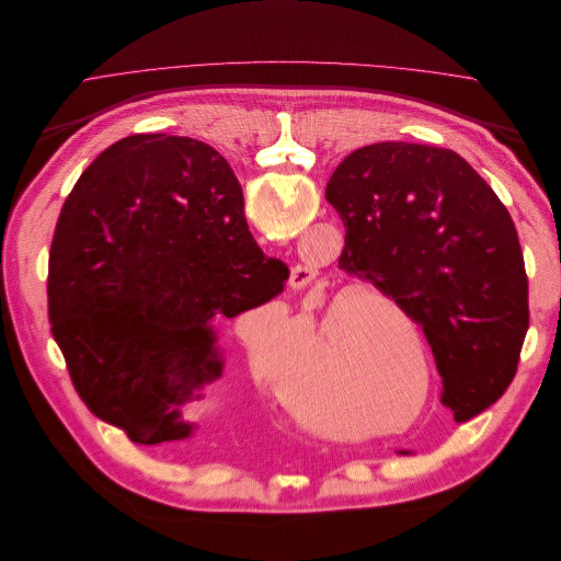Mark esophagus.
<instances>
[{"mask_svg": "<svg viewBox=\"0 0 561 561\" xmlns=\"http://www.w3.org/2000/svg\"><path fill=\"white\" fill-rule=\"evenodd\" d=\"M318 276V271L313 266H304L297 264L293 266V274H290V287L293 290H304V287H309Z\"/></svg>", "mask_w": 561, "mask_h": 561, "instance_id": "esophagus-1", "label": "esophagus"}]
</instances>
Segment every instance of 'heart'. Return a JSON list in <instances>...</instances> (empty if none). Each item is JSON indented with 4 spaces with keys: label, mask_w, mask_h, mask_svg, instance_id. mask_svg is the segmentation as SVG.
Masks as SVG:
<instances>
[{
    "label": "heart",
    "mask_w": 561,
    "mask_h": 561,
    "mask_svg": "<svg viewBox=\"0 0 561 561\" xmlns=\"http://www.w3.org/2000/svg\"><path fill=\"white\" fill-rule=\"evenodd\" d=\"M369 295H339L322 311L320 328L313 334L311 353L325 360L335 342L339 363V386L322 388V393H304L290 375L280 383L285 404L307 423L330 421L342 402L360 414H383L412 393L416 365L423 379H428L426 339L416 330L412 318L390 299H378L376 311L359 307ZM301 334L299 322L290 325V336ZM285 346L274 342L266 332H257L248 342L250 363L260 377H266L274 353ZM417 363L414 364L413 360Z\"/></svg>",
    "instance_id": "heart-1"
}]
</instances>
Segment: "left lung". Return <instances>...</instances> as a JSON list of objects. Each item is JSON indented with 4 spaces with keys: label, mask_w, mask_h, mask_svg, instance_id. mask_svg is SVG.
<instances>
[{
    "label": "left lung",
    "mask_w": 561,
    "mask_h": 561,
    "mask_svg": "<svg viewBox=\"0 0 561 561\" xmlns=\"http://www.w3.org/2000/svg\"><path fill=\"white\" fill-rule=\"evenodd\" d=\"M346 229L339 268L369 280L423 328L461 423L515 379L529 330V280L511 213L451 149L377 142L332 173Z\"/></svg>",
    "instance_id": "obj_1"
}]
</instances>
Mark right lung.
<instances>
[{
  "mask_svg": "<svg viewBox=\"0 0 561 561\" xmlns=\"http://www.w3.org/2000/svg\"><path fill=\"white\" fill-rule=\"evenodd\" d=\"M287 276L254 243L217 149L140 133L107 147L65 201L48 322L98 419L135 445L178 443L192 426L171 407L222 375L215 325L278 297Z\"/></svg>",
  "mask_w": 561,
  "mask_h": 561,
  "instance_id": "right-lung-1",
  "label": "right lung"
}]
</instances>
